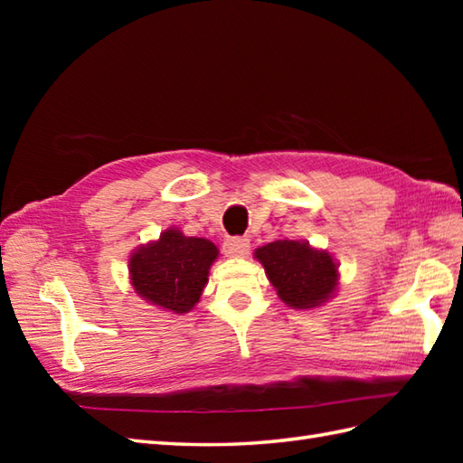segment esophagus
I'll return each mask as SVG.
<instances>
[{
  "label": "esophagus",
  "mask_w": 463,
  "mask_h": 463,
  "mask_svg": "<svg viewBox=\"0 0 463 463\" xmlns=\"http://www.w3.org/2000/svg\"><path fill=\"white\" fill-rule=\"evenodd\" d=\"M249 249H250V241L244 237L226 239L222 244V250L226 257H244V254L249 252Z\"/></svg>",
  "instance_id": "34e87169"
}]
</instances>
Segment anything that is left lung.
Instances as JSON below:
<instances>
[{
	"mask_svg": "<svg viewBox=\"0 0 463 463\" xmlns=\"http://www.w3.org/2000/svg\"><path fill=\"white\" fill-rule=\"evenodd\" d=\"M282 302L292 308H314L328 300L338 284L336 264L326 250L308 242L274 241L254 252Z\"/></svg>",
	"mask_w": 463,
	"mask_h": 463,
	"instance_id": "8db88e82",
	"label": "left lung"
}]
</instances>
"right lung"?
I'll list each match as a JSON object with an SVG mask.
<instances>
[{
	"instance_id": "right-lung-1",
	"label": "right lung",
	"mask_w": 463,
	"mask_h": 463,
	"mask_svg": "<svg viewBox=\"0 0 463 463\" xmlns=\"http://www.w3.org/2000/svg\"><path fill=\"white\" fill-rule=\"evenodd\" d=\"M216 257L219 250L211 241L184 237L181 231L169 229L156 242L133 252L131 282L156 307L184 314L199 302Z\"/></svg>"
}]
</instances>
